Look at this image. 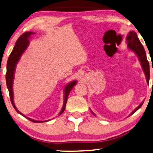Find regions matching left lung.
<instances>
[{"label":"left lung","mask_w":153,"mask_h":153,"mask_svg":"<svg viewBox=\"0 0 153 153\" xmlns=\"http://www.w3.org/2000/svg\"><path fill=\"white\" fill-rule=\"evenodd\" d=\"M126 42L128 45V47L129 49H131V51L135 52V53L137 56L139 60L140 61L141 65L143 70V72L146 75V81L148 84H149V79H150V68H149V61L147 60L146 58V51L143 48L142 43L140 42V40L137 36V33L135 31H130L126 37ZM143 102H142V104L140 105H139L137 108L134 110L133 112L131 113V115H133L134 113H135L141 106H142ZM93 115H95L93 113V111H91Z\"/></svg>","instance_id":"8db88e82"}]
</instances>
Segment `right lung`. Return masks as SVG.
I'll list each match as a JSON object with an SVG mask.
<instances>
[{
    "label": "right lung",
    "mask_w": 153,
    "mask_h": 153,
    "mask_svg": "<svg viewBox=\"0 0 153 153\" xmlns=\"http://www.w3.org/2000/svg\"><path fill=\"white\" fill-rule=\"evenodd\" d=\"M35 34L34 32H32V31H27V32L24 33L22 35H21L18 38V39L17 40L16 42V45L13 49L11 51V54L9 56L8 60H7V73H6V84H7V86L8 91H9V93H10V100H11V102L12 104V105L13 106V108H15V110L17 111L18 113H20V115H22L24 117H25L27 118L29 120L33 122H36V123H40V122H47L49 120H46V121H36V120H33L32 119H30V118L27 117L25 115H24L23 114L21 113L18 110L16 107L14 102H13V77H14V72H15V69H16V67L17 63L19 61L20 57L25 51L27 49V48L28 47L29 45V38H30L31 36ZM77 83L76 80L72 81L70 83L67 84V86H65V91H64V94H65V96H64V104H63V106L62 108V110L59 113L58 115H60L65 110V107H66V104H67V98L68 96H69V94L70 93V91L72 90V88L74 86L76 85Z\"/></svg>",
    "instance_id": "add662e5"
}]
</instances>
